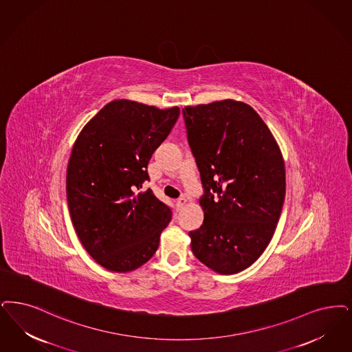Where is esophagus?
Masks as SVG:
<instances>
[{
	"mask_svg": "<svg viewBox=\"0 0 352 352\" xmlns=\"http://www.w3.org/2000/svg\"><path fill=\"white\" fill-rule=\"evenodd\" d=\"M186 203H187V199H186V197H179V199L175 200V206H177L178 210H181Z\"/></svg>",
	"mask_w": 352,
	"mask_h": 352,
	"instance_id": "1",
	"label": "esophagus"
}]
</instances>
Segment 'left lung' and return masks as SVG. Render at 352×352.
<instances>
[{"instance_id": "8db88e82", "label": "left lung", "mask_w": 352, "mask_h": 352, "mask_svg": "<svg viewBox=\"0 0 352 352\" xmlns=\"http://www.w3.org/2000/svg\"><path fill=\"white\" fill-rule=\"evenodd\" d=\"M204 195L203 226L190 232L191 250L213 271L250 267L266 250L285 197L280 149L249 104L224 99L182 110Z\"/></svg>"}]
</instances>
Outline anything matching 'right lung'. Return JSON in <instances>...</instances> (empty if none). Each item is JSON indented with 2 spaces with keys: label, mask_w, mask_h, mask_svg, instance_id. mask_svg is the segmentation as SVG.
Segmentation results:
<instances>
[{
  "label": "right lung",
  "mask_w": 352,
  "mask_h": 352,
  "mask_svg": "<svg viewBox=\"0 0 352 352\" xmlns=\"http://www.w3.org/2000/svg\"><path fill=\"white\" fill-rule=\"evenodd\" d=\"M179 107L160 110L128 99L107 103L82 128L67 169L72 223L86 252L110 271L128 272L158 249L171 210L155 197L148 164Z\"/></svg>",
  "instance_id": "right-lung-1"
}]
</instances>
